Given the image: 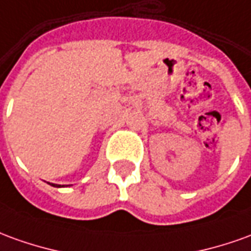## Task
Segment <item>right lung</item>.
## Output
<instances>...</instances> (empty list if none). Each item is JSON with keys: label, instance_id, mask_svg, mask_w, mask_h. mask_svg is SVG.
I'll list each match as a JSON object with an SVG mask.
<instances>
[{"label": "right lung", "instance_id": "1", "mask_svg": "<svg viewBox=\"0 0 251 251\" xmlns=\"http://www.w3.org/2000/svg\"><path fill=\"white\" fill-rule=\"evenodd\" d=\"M51 186H54V187H59V185H55V183H52Z\"/></svg>", "mask_w": 251, "mask_h": 251}]
</instances>
